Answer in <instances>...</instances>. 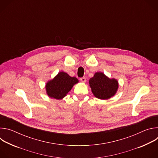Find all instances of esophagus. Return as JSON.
<instances>
[{"instance_id":"34e87169","label":"esophagus","mask_w":158,"mask_h":158,"mask_svg":"<svg viewBox=\"0 0 158 158\" xmlns=\"http://www.w3.org/2000/svg\"><path fill=\"white\" fill-rule=\"evenodd\" d=\"M80 80H81V81L82 82H83V83H85V82H86V78H85V77H81V78L80 79Z\"/></svg>"}]
</instances>
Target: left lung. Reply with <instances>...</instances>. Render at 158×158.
<instances>
[{"label":"left lung","mask_w":158,"mask_h":158,"mask_svg":"<svg viewBox=\"0 0 158 158\" xmlns=\"http://www.w3.org/2000/svg\"><path fill=\"white\" fill-rule=\"evenodd\" d=\"M93 95L98 99L107 100L115 96L118 87V81L109 78L102 72H97L89 81Z\"/></svg>","instance_id":"obj_1"}]
</instances>
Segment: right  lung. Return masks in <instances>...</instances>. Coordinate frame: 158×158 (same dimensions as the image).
<instances>
[{
  "label": "right lung",
  "instance_id": "obj_1",
  "mask_svg": "<svg viewBox=\"0 0 158 158\" xmlns=\"http://www.w3.org/2000/svg\"><path fill=\"white\" fill-rule=\"evenodd\" d=\"M78 82L79 80L76 77H71L64 71L59 72L53 79L46 82V93L51 98L62 99Z\"/></svg>",
  "mask_w": 158,
  "mask_h": 158
}]
</instances>
